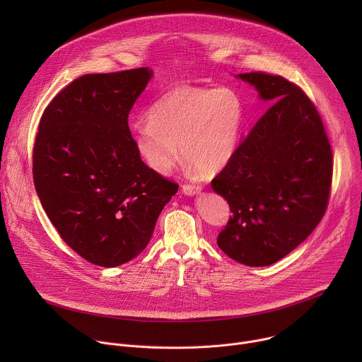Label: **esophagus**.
I'll list each match as a JSON object with an SVG mask.
<instances>
[{
  "instance_id": "obj_1",
  "label": "esophagus",
  "mask_w": 362,
  "mask_h": 362,
  "mask_svg": "<svg viewBox=\"0 0 362 362\" xmlns=\"http://www.w3.org/2000/svg\"><path fill=\"white\" fill-rule=\"evenodd\" d=\"M182 192L186 196H194V194H199L202 192V187L200 186H193V185H183Z\"/></svg>"
}]
</instances>
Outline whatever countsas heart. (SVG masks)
I'll return each instance as SVG.
<instances>
[{"mask_svg": "<svg viewBox=\"0 0 362 362\" xmlns=\"http://www.w3.org/2000/svg\"><path fill=\"white\" fill-rule=\"evenodd\" d=\"M242 120L243 101L233 88L179 86L148 109V124H136L132 141L154 173H168L180 148L194 172L215 175L233 156Z\"/></svg>", "mask_w": 362, "mask_h": 362, "instance_id": "b5f03b06", "label": "heart"}]
</instances>
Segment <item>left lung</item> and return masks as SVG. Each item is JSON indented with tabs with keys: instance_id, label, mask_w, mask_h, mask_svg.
<instances>
[{
	"instance_id": "left-lung-1",
	"label": "left lung",
	"mask_w": 362,
	"mask_h": 362,
	"mask_svg": "<svg viewBox=\"0 0 362 362\" xmlns=\"http://www.w3.org/2000/svg\"><path fill=\"white\" fill-rule=\"evenodd\" d=\"M268 112L212 180L233 216L218 246L246 267H269L300 245L321 222L332 180V151L306 94L281 76L238 74Z\"/></svg>"
}]
</instances>
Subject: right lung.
<instances>
[{
  "mask_svg": "<svg viewBox=\"0 0 362 362\" xmlns=\"http://www.w3.org/2000/svg\"><path fill=\"white\" fill-rule=\"evenodd\" d=\"M151 77L148 67L86 74L53 98L40 122L37 194L63 240L97 267L141 253L179 187L148 169L132 141L129 113Z\"/></svg>",
  "mask_w": 362,
  "mask_h": 362,
  "instance_id": "right-lung-1",
  "label": "right lung"
}]
</instances>
